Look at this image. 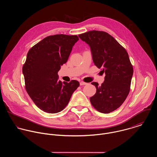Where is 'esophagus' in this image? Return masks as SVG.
Masks as SVG:
<instances>
[{"mask_svg":"<svg viewBox=\"0 0 157 157\" xmlns=\"http://www.w3.org/2000/svg\"><path fill=\"white\" fill-rule=\"evenodd\" d=\"M80 86H82V85H87V83H85V82H80Z\"/></svg>","mask_w":157,"mask_h":157,"instance_id":"34e87169","label":"esophagus"}]
</instances>
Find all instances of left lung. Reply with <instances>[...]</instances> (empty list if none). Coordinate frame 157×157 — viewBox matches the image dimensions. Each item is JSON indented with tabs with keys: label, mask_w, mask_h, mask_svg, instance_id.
<instances>
[{
	"label": "left lung",
	"mask_w": 157,
	"mask_h": 157,
	"mask_svg": "<svg viewBox=\"0 0 157 157\" xmlns=\"http://www.w3.org/2000/svg\"><path fill=\"white\" fill-rule=\"evenodd\" d=\"M78 37L90 45L95 65L106 74L101 86L97 82L91 83L97 90L90 101L98 112L109 113L118 108L129 93L134 71L129 55L106 32L93 30Z\"/></svg>",
	"instance_id": "8db88e82"
}]
</instances>
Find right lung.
Returning <instances> with one entry per match:
<instances>
[{
  "instance_id": "1",
  "label": "right lung",
  "mask_w": 157,
  "mask_h": 157,
  "mask_svg": "<svg viewBox=\"0 0 157 157\" xmlns=\"http://www.w3.org/2000/svg\"><path fill=\"white\" fill-rule=\"evenodd\" d=\"M78 39L77 35L49 36L28 52L22 67L25 90L35 105L44 112L62 111L80 85L75 80L62 82L57 74Z\"/></svg>"
}]
</instances>
